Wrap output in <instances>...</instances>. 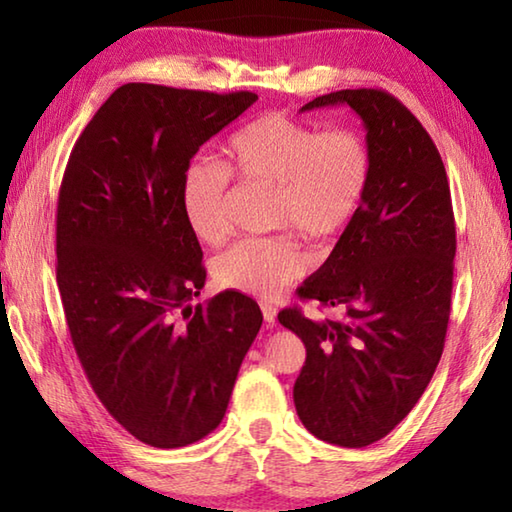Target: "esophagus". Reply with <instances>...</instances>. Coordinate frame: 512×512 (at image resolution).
I'll return each mask as SVG.
<instances>
[{
  "instance_id": "1",
  "label": "esophagus",
  "mask_w": 512,
  "mask_h": 512,
  "mask_svg": "<svg viewBox=\"0 0 512 512\" xmlns=\"http://www.w3.org/2000/svg\"><path fill=\"white\" fill-rule=\"evenodd\" d=\"M262 314H264V323H266L268 327L275 325V320H277V309H275V307L262 305Z\"/></svg>"
}]
</instances>
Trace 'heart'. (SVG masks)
<instances>
[{
    "label": "heart",
    "mask_w": 512,
    "mask_h": 512,
    "mask_svg": "<svg viewBox=\"0 0 512 512\" xmlns=\"http://www.w3.org/2000/svg\"><path fill=\"white\" fill-rule=\"evenodd\" d=\"M366 137L350 126L318 131L305 121L264 115L225 142L219 162H196L180 187L187 228L207 246L230 230V176L273 189L271 225L296 230L318 244L348 230L370 185ZM309 268V257L289 235L241 239L214 259L221 289L275 298Z\"/></svg>",
    "instance_id": "b5f03b06"
}]
</instances>
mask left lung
<instances>
[{
	"mask_svg": "<svg viewBox=\"0 0 512 512\" xmlns=\"http://www.w3.org/2000/svg\"><path fill=\"white\" fill-rule=\"evenodd\" d=\"M350 106L366 128L370 185L348 230L298 296L341 307L343 318L277 320L307 359L293 402L316 438L339 447L377 443L420 400L443 354L456 255L445 164L418 119L384 90H339L300 112Z\"/></svg>",
	"mask_w": 512,
	"mask_h": 512,
	"instance_id": "obj_1",
	"label": "left lung"
}]
</instances>
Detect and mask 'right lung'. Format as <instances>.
Here are the masks:
<instances>
[{
	"label": "right lung",
	"mask_w": 512,
	"mask_h": 512,
	"mask_svg": "<svg viewBox=\"0 0 512 512\" xmlns=\"http://www.w3.org/2000/svg\"><path fill=\"white\" fill-rule=\"evenodd\" d=\"M255 101L126 83L69 155L56 214L69 336L101 404L151 447L192 445L219 427L262 327L239 291L189 305L205 268L180 207L189 160Z\"/></svg>",
	"instance_id": "right-lung-1"
}]
</instances>
